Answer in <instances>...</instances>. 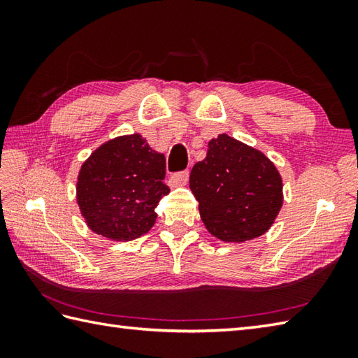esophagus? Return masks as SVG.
<instances>
[{"label":"esophagus","instance_id":"1","mask_svg":"<svg viewBox=\"0 0 358 358\" xmlns=\"http://www.w3.org/2000/svg\"><path fill=\"white\" fill-rule=\"evenodd\" d=\"M187 178H189V172L187 171H181V172H175L171 175L169 178V185L172 187H177V186H185L187 183Z\"/></svg>","mask_w":358,"mask_h":358}]
</instances>
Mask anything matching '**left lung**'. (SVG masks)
I'll return each instance as SVG.
<instances>
[{
	"instance_id": "1",
	"label": "left lung",
	"mask_w": 358,
	"mask_h": 358,
	"mask_svg": "<svg viewBox=\"0 0 358 358\" xmlns=\"http://www.w3.org/2000/svg\"><path fill=\"white\" fill-rule=\"evenodd\" d=\"M189 187L206 229L223 241L260 237L283 204L277 167L260 150L226 134L209 141L206 158L192 167Z\"/></svg>"
}]
</instances>
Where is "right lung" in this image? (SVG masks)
Here are the masks:
<instances>
[{"instance_id": "1", "label": "right lung", "mask_w": 358, "mask_h": 358, "mask_svg": "<svg viewBox=\"0 0 358 358\" xmlns=\"http://www.w3.org/2000/svg\"><path fill=\"white\" fill-rule=\"evenodd\" d=\"M166 158L141 135L118 136L98 148L81 166L77 200L87 226L110 240H134L157 220L155 208L169 194Z\"/></svg>"}]
</instances>
